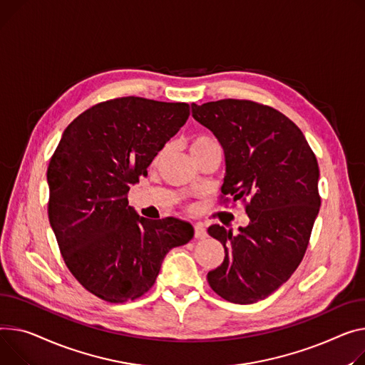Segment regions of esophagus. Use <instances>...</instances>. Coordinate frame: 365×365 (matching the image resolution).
Returning a JSON list of instances; mask_svg holds the SVG:
<instances>
[{
  "instance_id": "34e87169",
  "label": "esophagus",
  "mask_w": 365,
  "mask_h": 365,
  "mask_svg": "<svg viewBox=\"0 0 365 365\" xmlns=\"http://www.w3.org/2000/svg\"><path fill=\"white\" fill-rule=\"evenodd\" d=\"M193 229H195V237L197 239H205L207 237V230L202 223H195L193 225Z\"/></svg>"
}]
</instances>
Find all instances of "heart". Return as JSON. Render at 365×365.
I'll use <instances>...</instances> for the list:
<instances>
[{"instance_id":"heart-1","label":"heart","mask_w":365,"mask_h":365,"mask_svg":"<svg viewBox=\"0 0 365 365\" xmlns=\"http://www.w3.org/2000/svg\"><path fill=\"white\" fill-rule=\"evenodd\" d=\"M208 142H212V139L208 138V136H195V138H192V139H190V143H189L190 151L202 147V145H205V143H208Z\"/></svg>"}]
</instances>
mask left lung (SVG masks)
Returning a JSON list of instances; mask_svg holds the SVG:
<instances>
[{"label":"left lung","instance_id":"obj_1","mask_svg":"<svg viewBox=\"0 0 365 365\" xmlns=\"http://www.w3.org/2000/svg\"><path fill=\"white\" fill-rule=\"evenodd\" d=\"M190 107L223 148L222 193L248 200L250 223L237 235L208 227L225 259L207 280L226 301L254 304L277 290L304 258L320 210L317 158L301 129L272 107L247 100Z\"/></svg>","mask_w":365,"mask_h":365}]
</instances>
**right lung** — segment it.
Here are the masks:
<instances>
[{
  "label": "right lung",
  "instance_id": "right-lung-1",
  "mask_svg": "<svg viewBox=\"0 0 365 365\" xmlns=\"http://www.w3.org/2000/svg\"><path fill=\"white\" fill-rule=\"evenodd\" d=\"M187 117L185 103L126 96L91 107L63 132L46 170L48 217L68 270L95 297H142L167 252L193 237L190 223L140 217L126 198Z\"/></svg>",
  "mask_w": 365,
  "mask_h": 365
}]
</instances>
